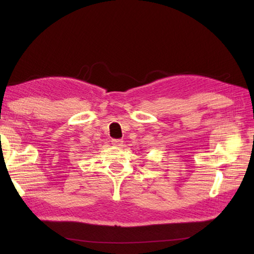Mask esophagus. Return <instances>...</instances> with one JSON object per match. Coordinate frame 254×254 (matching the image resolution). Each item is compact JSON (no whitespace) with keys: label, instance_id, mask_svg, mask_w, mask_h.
Segmentation results:
<instances>
[{"label":"esophagus","instance_id":"1","mask_svg":"<svg viewBox=\"0 0 254 254\" xmlns=\"http://www.w3.org/2000/svg\"><path fill=\"white\" fill-rule=\"evenodd\" d=\"M112 144L115 145V147H121V145L123 144V140L121 139H112Z\"/></svg>","mask_w":254,"mask_h":254}]
</instances>
